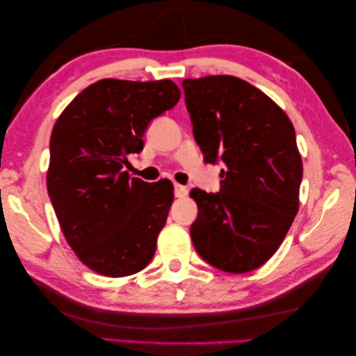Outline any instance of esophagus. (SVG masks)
Listing matches in <instances>:
<instances>
[{
	"label": "esophagus",
	"instance_id": "34e87169",
	"mask_svg": "<svg viewBox=\"0 0 356 356\" xmlns=\"http://www.w3.org/2000/svg\"><path fill=\"white\" fill-rule=\"evenodd\" d=\"M174 194H176V197H185V195L188 194L186 186L176 184V185H174Z\"/></svg>",
	"mask_w": 356,
	"mask_h": 356
}]
</instances>
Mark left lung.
I'll use <instances>...</instances> for the list:
<instances>
[{
    "mask_svg": "<svg viewBox=\"0 0 356 356\" xmlns=\"http://www.w3.org/2000/svg\"><path fill=\"white\" fill-rule=\"evenodd\" d=\"M182 87L203 161L225 163L220 193H190L199 208L193 245L217 269L254 270L275 254L298 213L303 162L293 125L240 78L216 74Z\"/></svg>",
    "mask_w": 356,
    "mask_h": 356,
    "instance_id": "1",
    "label": "left lung"
}]
</instances>
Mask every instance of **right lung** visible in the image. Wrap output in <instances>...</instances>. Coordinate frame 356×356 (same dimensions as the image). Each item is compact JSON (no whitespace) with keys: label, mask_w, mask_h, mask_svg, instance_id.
I'll list each match as a JSON object with an SVG mask.
<instances>
[{"label":"right lung","mask_w":356,"mask_h":356,"mask_svg":"<svg viewBox=\"0 0 356 356\" xmlns=\"http://www.w3.org/2000/svg\"><path fill=\"white\" fill-rule=\"evenodd\" d=\"M170 79H101L67 105L50 136L47 191L67 243L97 274L127 277L153 259L174 199L168 179L148 184L122 171L143 149L148 124L171 110Z\"/></svg>","instance_id":"right-lung-1"}]
</instances>
